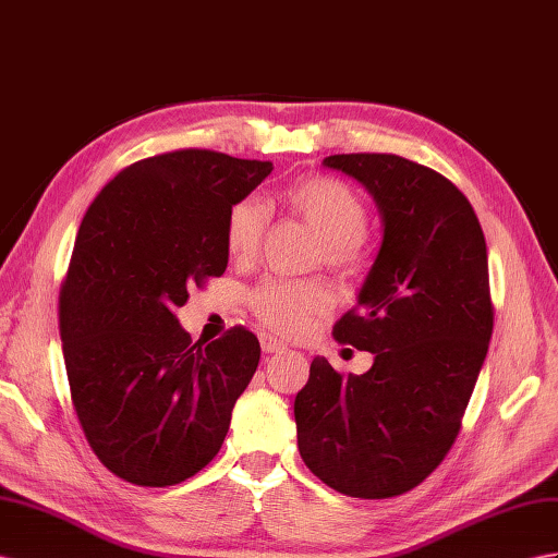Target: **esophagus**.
I'll return each instance as SVG.
<instances>
[{"instance_id":"1","label":"esophagus","mask_w":558,"mask_h":558,"mask_svg":"<svg viewBox=\"0 0 558 558\" xmlns=\"http://www.w3.org/2000/svg\"><path fill=\"white\" fill-rule=\"evenodd\" d=\"M262 349H264V353H284L288 351V347L284 344H280L278 339H274V337H262Z\"/></svg>"}]
</instances>
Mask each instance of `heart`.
Listing matches in <instances>:
<instances>
[{
    "label": "heart",
    "instance_id": "obj_1",
    "mask_svg": "<svg viewBox=\"0 0 558 558\" xmlns=\"http://www.w3.org/2000/svg\"><path fill=\"white\" fill-rule=\"evenodd\" d=\"M288 209L323 238L320 259L341 276L361 274L367 262V205L351 185L332 177H306L282 193ZM268 207L259 197H240L228 207L223 245L235 262H250L259 252ZM254 316L282 337L304 335L313 320L330 311L332 294L323 280H264L250 296Z\"/></svg>",
    "mask_w": 558,
    "mask_h": 558
}]
</instances>
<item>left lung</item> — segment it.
<instances>
[{"label": "left lung", "instance_id": "8db88e82", "mask_svg": "<svg viewBox=\"0 0 558 558\" xmlns=\"http://www.w3.org/2000/svg\"><path fill=\"white\" fill-rule=\"evenodd\" d=\"M323 165L359 179L384 217L359 306L332 330L375 363L341 375L313 359L294 398L299 452L337 493L387 499L420 485L460 434L493 337L488 250L474 207L438 171L393 153Z\"/></svg>", "mask_w": 558, "mask_h": 558}]
</instances>
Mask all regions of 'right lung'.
I'll use <instances>...</instances> for the list:
<instances>
[{
	"label": "right lung",
	"mask_w": 558,
	"mask_h": 558,
	"mask_svg": "<svg viewBox=\"0 0 558 558\" xmlns=\"http://www.w3.org/2000/svg\"><path fill=\"white\" fill-rule=\"evenodd\" d=\"M274 165L181 148L124 167L80 223L59 294L70 398L98 460L165 488L207 466L259 365L247 327L195 341L174 311L223 276L226 211Z\"/></svg>",
	"instance_id": "1"
}]
</instances>
